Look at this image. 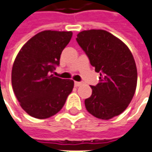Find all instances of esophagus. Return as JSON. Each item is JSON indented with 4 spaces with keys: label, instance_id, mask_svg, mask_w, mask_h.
<instances>
[{
    "label": "esophagus",
    "instance_id": "obj_1",
    "mask_svg": "<svg viewBox=\"0 0 152 152\" xmlns=\"http://www.w3.org/2000/svg\"><path fill=\"white\" fill-rule=\"evenodd\" d=\"M83 83L82 82H75V86L76 87H80V86H82Z\"/></svg>",
    "mask_w": 152,
    "mask_h": 152
}]
</instances>
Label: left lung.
<instances>
[{
	"label": "left lung",
	"mask_w": 152,
	"mask_h": 152,
	"mask_svg": "<svg viewBox=\"0 0 152 152\" xmlns=\"http://www.w3.org/2000/svg\"><path fill=\"white\" fill-rule=\"evenodd\" d=\"M76 42L99 72V83L92 86V95L85 99L90 114L102 120L120 115L129 106L137 86L134 56L125 43L104 30H83Z\"/></svg>",
	"instance_id": "obj_1"
}]
</instances>
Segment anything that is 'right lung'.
Instances as JSON below:
<instances>
[{"instance_id": "right-lung-1", "label": "right lung", "mask_w": 152, "mask_h": 152, "mask_svg": "<svg viewBox=\"0 0 152 152\" xmlns=\"http://www.w3.org/2000/svg\"><path fill=\"white\" fill-rule=\"evenodd\" d=\"M71 37V31L39 32L23 45L14 60L13 92L23 110L35 118L57 114L74 88V81L53 74Z\"/></svg>"}]
</instances>
